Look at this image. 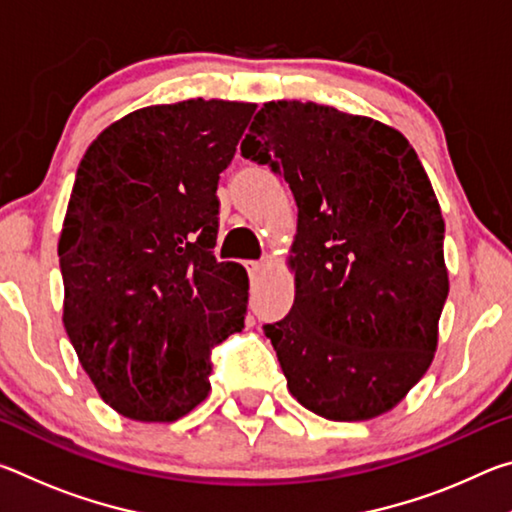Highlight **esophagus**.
Segmentation results:
<instances>
[{"mask_svg": "<svg viewBox=\"0 0 512 512\" xmlns=\"http://www.w3.org/2000/svg\"><path fill=\"white\" fill-rule=\"evenodd\" d=\"M246 268H248V275L253 277V280H255V277L262 275V271H264V264H262V262H246Z\"/></svg>", "mask_w": 512, "mask_h": 512, "instance_id": "obj_1", "label": "esophagus"}]
</instances>
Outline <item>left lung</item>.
I'll use <instances>...</instances> for the list:
<instances>
[{
    "mask_svg": "<svg viewBox=\"0 0 512 512\" xmlns=\"http://www.w3.org/2000/svg\"><path fill=\"white\" fill-rule=\"evenodd\" d=\"M241 155L280 173L298 205L296 300L264 325L291 395L339 422L391 411L431 366L449 291L418 153L381 121L271 101Z\"/></svg>",
    "mask_w": 512,
    "mask_h": 512,
    "instance_id": "1",
    "label": "left lung"
}]
</instances>
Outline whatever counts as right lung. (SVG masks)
I'll return each instance as SVG.
<instances>
[{"instance_id": "right-lung-1", "label": "right lung", "mask_w": 512, "mask_h": 512, "mask_svg": "<svg viewBox=\"0 0 512 512\" xmlns=\"http://www.w3.org/2000/svg\"><path fill=\"white\" fill-rule=\"evenodd\" d=\"M255 103L189 99L108 126L76 171L58 241L63 323L117 413L183 418L210 393L212 350L241 332L248 275L216 262L221 171Z\"/></svg>"}]
</instances>
